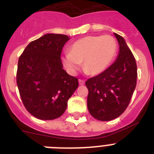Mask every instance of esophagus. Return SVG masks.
Returning <instances> with one entry per match:
<instances>
[{
  "instance_id": "esophagus-1",
  "label": "esophagus",
  "mask_w": 154,
  "mask_h": 154,
  "mask_svg": "<svg viewBox=\"0 0 154 154\" xmlns=\"http://www.w3.org/2000/svg\"><path fill=\"white\" fill-rule=\"evenodd\" d=\"M79 82L80 85H84L85 84V81L82 79H79Z\"/></svg>"
}]
</instances>
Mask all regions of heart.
I'll use <instances>...</instances> for the list:
<instances>
[{"mask_svg": "<svg viewBox=\"0 0 154 154\" xmlns=\"http://www.w3.org/2000/svg\"><path fill=\"white\" fill-rule=\"evenodd\" d=\"M117 42L109 35L88 36L76 41L63 58L68 69L75 72L82 62L87 74L99 75L112 63L117 52Z\"/></svg>", "mask_w": 154, "mask_h": 154, "instance_id": "b5f03b06", "label": "heart"}]
</instances>
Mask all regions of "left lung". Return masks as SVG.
<instances>
[{"label": "left lung", "mask_w": 154, "mask_h": 154, "mask_svg": "<svg viewBox=\"0 0 154 154\" xmlns=\"http://www.w3.org/2000/svg\"><path fill=\"white\" fill-rule=\"evenodd\" d=\"M119 45L117 59L99 75L89 79L87 106L91 115L101 121L119 117L130 104L137 85V66L123 38L114 34Z\"/></svg>", "instance_id": "left-lung-1"}]
</instances>
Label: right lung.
Listing matches in <instances>:
<instances>
[{"label": "right lung", "instance_id": "add662e5", "mask_svg": "<svg viewBox=\"0 0 154 154\" xmlns=\"http://www.w3.org/2000/svg\"><path fill=\"white\" fill-rule=\"evenodd\" d=\"M69 39L67 35L47 34L30 42L19 57L16 80L20 96L38 119L61 116L79 86L78 79L62 69L61 53Z\"/></svg>", "mask_w": 154, "mask_h": 154}]
</instances>
